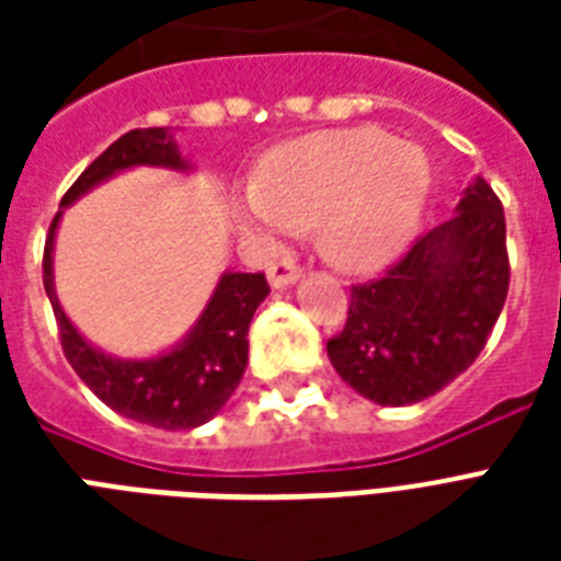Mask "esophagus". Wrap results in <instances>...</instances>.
I'll return each mask as SVG.
<instances>
[{
    "label": "esophagus",
    "instance_id": "obj_1",
    "mask_svg": "<svg viewBox=\"0 0 561 561\" xmlns=\"http://www.w3.org/2000/svg\"><path fill=\"white\" fill-rule=\"evenodd\" d=\"M299 276H302V271H299L297 264L290 262V259H285V262H279V264H273L271 271H267V282H271L273 290L290 288L294 282H299Z\"/></svg>",
    "mask_w": 561,
    "mask_h": 561
}]
</instances>
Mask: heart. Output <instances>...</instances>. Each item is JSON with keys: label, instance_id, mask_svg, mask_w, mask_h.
Here are the masks:
<instances>
[{"label": "heart", "instance_id": "obj_1", "mask_svg": "<svg viewBox=\"0 0 561 561\" xmlns=\"http://www.w3.org/2000/svg\"><path fill=\"white\" fill-rule=\"evenodd\" d=\"M431 162L378 127L329 130L282 145L241 197V224L264 238L320 232V250L346 273H378L422 229Z\"/></svg>", "mask_w": 561, "mask_h": 561}]
</instances>
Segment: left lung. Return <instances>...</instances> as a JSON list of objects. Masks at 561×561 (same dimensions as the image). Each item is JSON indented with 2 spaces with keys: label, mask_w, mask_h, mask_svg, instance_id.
<instances>
[{
  "label": "left lung",
  "mask_w": 561,
  "mask_h": 561,
  "mask_svg": "<svg viewBox=\"0 0 561 561\" xmlns=\"http://www.w3.org/2000/svg\"><path fill=\"white\" fill-rule=\"evenodd\" d=\"M506 290L504 206L474 178L451 220L419 238L381 279L352 288L346 329L325 346L329 360L364 399L416 404L474 364Z\"/></svg>",
  "instance_id": "obj_1"
}]
</instances>
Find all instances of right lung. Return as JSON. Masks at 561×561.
Here are the masks:
<instances>
[{
  "mask_svg": "<svg viewBox=\"0 0 561 561\" xmlns=\"http://www.w3.org/2000/svg\"><path fill=\"white\" fill-rule=\"evenodd\" d=\"M192 171V162L180 153L171 127L130 130L110 145L72 188L64 194L60 211L51 220L43 253V288L60 325V346L87 387L107 408L122 416L162 427V431H192L218 416L247 369V332L255 308L271 294L264 273H220L209 302L194 320L186 337L171 350L151 358H116L90 343L66 317L55 290V236L66 206L81 201L101 183L130 169Z\"/></svg>",
  "mask_w": 561,
  "mask_h": 561,
  "instance_id": "add662e5",
  "label": "right lung"
}]
</instances>
